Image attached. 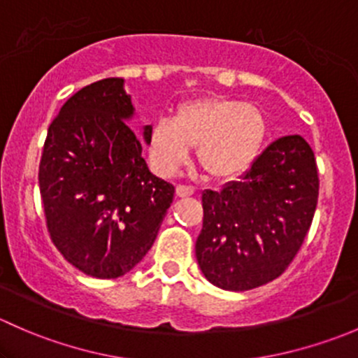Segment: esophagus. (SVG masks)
Wrapping results in <instances>:
<instances>
[{"label": "esophagus", "instance_id": "obj_1", "mask_svg": "<svg viewBox=\"0 0 358 358\" xmlns=\"http://www.w3.org/2000/svg\"><path fill=\"white\" fill-rule=\"evenodd\" d=\"M194 194V190L187 185H176V196L178 197H190Z\"/></svg>", "mask_w": 358, "mask_h": 358}]
</instances>
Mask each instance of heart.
Returning <instances> with one entry per match:
<instances>
[{"instance_id":"heart-1","label":"heart","mask_w":358,"mask_h":358,"mask_svg":"<svg viewBox=\"0 0 358 358\" xmlns=\"http://www.w3.org/2000/svg\"><path fill=\"white\" fill-rule=\"evenodd\" d=\"M266 131L259 107L229 96H202L178 106L171 122H154L145 145L159 175H175L196 147L202 171L213 180L229 182L252 168L265 145Z\"/></svg>"}]
</instances>
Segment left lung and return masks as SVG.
I'll return each mask as SVG.
<instances>
[{
	"mask_svg": "<svg viewBox=\"0 0 358 358\" xmlns=\"http://www.w3.org/2000/svg\"><path fill=\"white\" fill-rule=\"evenodd\" d=\"M319 199L313 150L299 135L270 143L239 182L202 194L196 256L206 279L248 291L277 279L298 255Z\"/></svg>",
	"mask_w": 358,
	"mask_h": 358,
	"instance_id": "8db88e82",
	"label": "left lung"
}]
</instances>
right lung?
<instances>
[{"mask_svg":"<svg viewBox=\"0 0 358 358\" xmlns=\"http://www.w3.org/2000/svg\"><path fill=\"white\" fill-rule=\"evenodd\" d=\"M122 85L107 78L74 93L50 124L39 162L52 243L96 279H117L142 262L175 194L147 168Z\"/></svg>","mask_w":358,"mask_h":358,"instance_id":"1","label":"right lung"}]
</instances>
